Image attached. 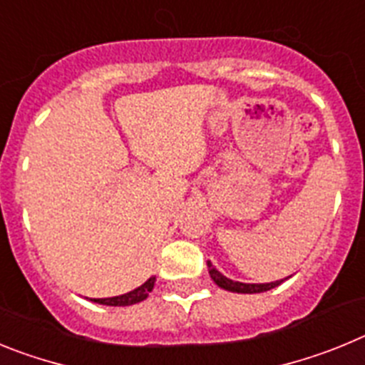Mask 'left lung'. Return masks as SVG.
<instances>
[{
  "instance_id": "1",
  "label": "left lung",
  "mask_w": 365,
  "mask_h": 365,
  "mask_svg": "<svg viewBox=\"0 0 365 365\" xmlns=\"http://www.w3.org/2000/svg\"><path fill=\"white\" fill-rule=\"evenodd\" d=\"M206 265H208V272H210V278L217 283L221 289L225 291H232V292H243V294H256V292H265L274 289V287H278L283 279L279 282H272V283H241V282H232L228 279L227 276H222L214 265H212L210 261H206Z\"/></svg>"
}]
</instances>
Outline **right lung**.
I'll return each mask as SVG.
<instances>
[{"instance_id":"1","label":"right lung","mask_w":365,"mask_h":365,"mask_svg":"<svg viewBox=\"0 0 365 365\" xmlns=\"http://www.w3.org/2000/svg\"><path fill=\"white\" fill-rule=\"evenodd\" d=\"M155 285V276L148 279L144 285H140L138 289L131 292H125L122 296H115V298H93V302L102 303V305H111V307H124V305H135V303L143 302L150 296V292L153 291Z\"/></svg>"}]
</instances>
